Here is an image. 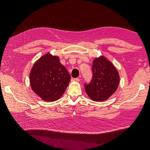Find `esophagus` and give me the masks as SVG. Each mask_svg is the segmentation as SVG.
Masks as SVG:
<instances>
[{"mask_svg": "<svg viewBox=\"0 0 150 150\" xmlns=\"http://www.w3.org/2000/svg\"><path fill=\"white\" fill-rule=\"evenodd\" d=\"M71 81L72 82H79V81H80V79H79V78H73V79H71Z\"/></svg>", "mask_w": 150, "mask_h": 150, "instance_id": "34e87169", "label": "esophagus"}]
</instances>
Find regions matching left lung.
Instances as JSON below:
<instances>
[{
    "mask_svg": "<svg viewBox=\"0 0 150 150\" xmlns=\"http://www.w3.org/2000/svg\"><path fill=\"white\" fill-rule=\"evenodd\" d=\"M92 72L91 82L84 84L86 92L94 101L107 100L119 86L120 77L117 69L106 57L100 56L93 60Z\"/></svg>",
    "mask_w": 150,
    "mask_h": 150,
    "instance_id": "left-lung-1",
    "label": "left lung"
}]
</instances>
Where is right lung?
<instances>
[{
  "label": "right lung",
  "instance_id": "add662e5",
  "mask_svg": "<svg viewBox=\"0 0 150 150\" xmlns=\"http://www.w3.org/2000/svg\"><path fill=\"white\" fill-rule=\"evenodd\" d=\"M71 79L69 72L59 61L58 56L47 53L33 64L30 73L32 90L46 102L59 99Z\"/></svg>",
  "mask_w": 150,
  "mask_h": 150
}]
</instances>
